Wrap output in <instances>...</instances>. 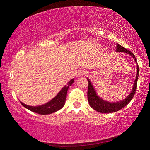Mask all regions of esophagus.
Wrapping results in <instances>:
<instances>
[{
  "label": "esophagus",
  "instance_id": "esophagus-1",
  "mask_svg": "<svg viewBox=\"0 0 150 150\" xmlns=\"http://www.w3.org/2000/svg\"><path fill=\"white\" fill-rule=\"evenodd\" d=\"M86 71L84 69H81L78 71L77 73V76L78 77H81V76H83V75H85L86 74Z\"/></svg>",
  "mask_w": 150,
  "mask_h": 150
}]
</instances>
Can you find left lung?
I'll return each mask as SVG.
<instances>
[{
  "mask_svg": "<svg viewBox=\"0 0 150 150\" xmlns=\"http://www.w3.org/2000/svg\"><path fill=\"white\" fill-rule=\"evenodd\" d=\"M116 52H124L126 53L129 55H130L132 57L134 58V61L136 63V77L135 81L134 83V85L132 87V90L131 93L127 97L122 100L118 101L116 103H110L106 101L105 100L102 99L99 96L97 95L96 91L94 88L92 83H91L89 79L87 78V80L88 81V92H87V96H88V101L89 103V105L91 107H92L94 110H96L97 112H99L101 113H111L115 112L120 110V109L124 108V106H126L130 102L131 100L134 97V95H135L136 90V86H137V82H138V79L139 76V69L138 63L136 59L135 55L130 51L126 49L122 45L117 44L116 47Z\"/></svg>",
  "mask_w": 150,
  "mask_h": 150,
  "instance_id": "8db88e82",
  "label": "left lung"
}]
</instances>
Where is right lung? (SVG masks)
Wrapping results in <instances>:
<instances>
[{
    "label": "right lung",
    "instance_id": "1",
    "mask_svg": "<svg viewBox=\"0 0 150 150\" xmlns=\"http://www.w3.org/2000/svg\"><path fill=\"white\" fill-rule=\"evenodd\" d=\"M73 82H74V79H72L67 83V85H65L64 87H63L62 89L59 91V93L53 99L43 105L32 106L25 105L22 102H20V103L25 108L32 112H34L40 114V115H50V114L60 110L64 106L67 90L69 86L71 85Z\"/></svg>",
    "mask_w": 150,
    "mask_h": 150
}]
</instances>
